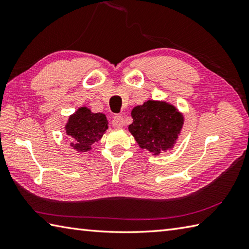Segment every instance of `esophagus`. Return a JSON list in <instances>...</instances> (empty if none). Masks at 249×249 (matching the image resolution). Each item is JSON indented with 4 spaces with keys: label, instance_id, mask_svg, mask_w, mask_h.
<instances>
[{
    "label": "esophagus",
    "instance_id": "obj_1",
    "mask_svg": "<svg viewBox=\"0 0 249 249\" xmlns=\"http://www.w3.org/2000/svg\"><path fill=\"white\" fill-rule=\"evenodd\" d=\"M112 125H113V127H115V128L123 127V125H124L123 118H122L121 115H118V114L114 115L112 118Z\"/></svg>",
    "mask_w": 249,
    "mask_h": 249
}]
</instances>
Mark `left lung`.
I'll return each instance as SVG.
<instances>
[{
  "label": "left lung",
  "mask_w": 249,
  "mask_h": 249,
  "mask_svg": "<svg viewBox=\"0 0 249 249\" xmlns=\"http://www.w3.org/2000/svg\"><path fill=\"white\" fill-rule=\"evenodd\" d=\"M134 122L128 129L141 149L158 155L176 143L183 125L178 111L163 102L147 100L131 111Z\"/></svg>",
  "instance_id": "1"
}]
</instances>
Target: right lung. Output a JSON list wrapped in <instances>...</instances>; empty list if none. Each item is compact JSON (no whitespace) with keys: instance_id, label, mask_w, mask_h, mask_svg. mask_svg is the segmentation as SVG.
Masks as SVG:
<instances>
[{"instance_id":"1","label":"right lung","mask_w":249,"mask_h":249,"mask_svg":"<svg viewBox=\"0 0 249 249\" xmlns=\"http://www.w3.org/2000/svg\"><path fill=\"white\" fill-rule=\"evenodd\" d=\"M108 128V121L103 113H93L82 107L71 115L66 124V134L71 145L79 152L91 150L94 142L100 140Z\"/></svg>"}]
</instances>
